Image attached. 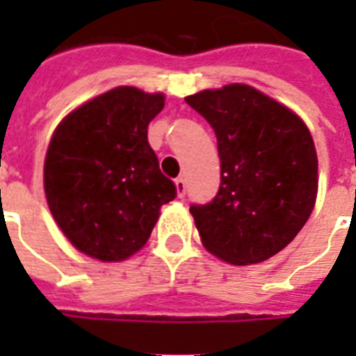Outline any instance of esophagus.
Segmentation results:
<instances>
[{
  "label": "esophagus",
  "instance_id": "esophagus-1",
  "mask_svg": "<svg viewBox=\"0 0 356 356\" xmlns=\"http://www.w3.org/2000/svg\"><path fill=\"white\" fill-rule=\"evenodd\" d=\"M175 188H177L179 197H184V194H186V181L183 177L175 179Z\"/></svg>",
  "mask_w": 356,
  "mask_h": 356
}]
</instances>
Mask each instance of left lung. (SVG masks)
<instances>
[{"instance_id":"obj_1","label":"left lung","mask_w":356,"mask_h":356,"mask_svg":"<svg viewBox=\"0 0 356 356\" xmlns=\"http://www.w3.org/2000/svg\"><path fill=\"white\" fill-rule=\"evenodd\" d=\"M218 138L222 183L192 205L201 242L236 266L264 262L292 242L314 209L318 156L298 114L249 85L186 97Z\"/></svg>"}]
</instances>
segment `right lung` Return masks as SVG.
Masks as SVG:
<instances>
[{"label":"right lung","instance_id":"add662e5","mask_svg":"<svg viewBox=\"0 0 356 356\" xmlns=\"http://www.w3.org/2000/svg\"><path fill=\"white\" fill-rule=\"evenodd\" d=\"M162 94L118 86L58 123L44 162V190L55 222L92 259L118 262L144 248L161 207L177 188L147 142Z\"/></svg>","mask_w":356,"mask_h":356}]
</instances>
